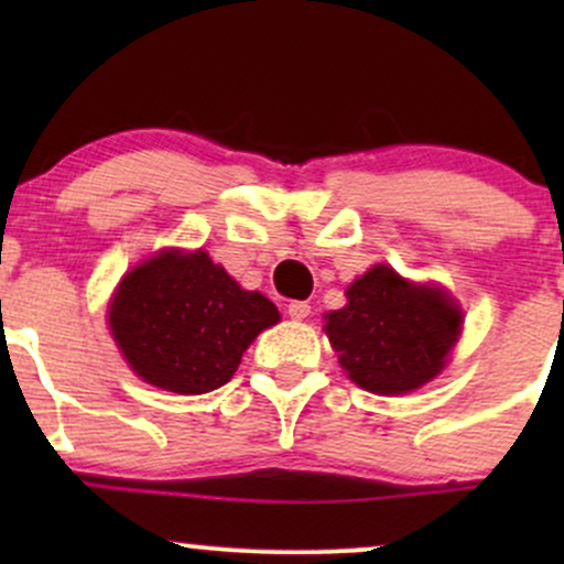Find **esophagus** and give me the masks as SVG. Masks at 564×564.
Returning <instances> with one entry per match:
<instances>
[{
    "instance_id": "1",
    "label": "esophagus",
    "mask_w": 564,
    "mask_h": 564,
    "mask_svg": "<svg viewBox=\"0 0 564 564\" xmlns=\"http://www.w3.org/2000/svg\"><path fill=\"white\" fill-rule=\"evenodd\" d=\"M289 315L294 321H304L310 315V304L307 302H291L289 304Z\"/></svg>"
}]
</instances>
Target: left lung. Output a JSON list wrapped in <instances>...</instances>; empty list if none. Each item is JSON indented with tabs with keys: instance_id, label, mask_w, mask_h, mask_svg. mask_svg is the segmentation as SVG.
<instances>
[{
	"instance_id": "1",
	"label": "left lung",
	"mask_w": 564,
	"mask_h": 564,
	"mask_svg": "<svg viewBox=\"0 0 564 564\" xmlns=\"http://www.w3.org/2000/svg\"><path fill=\"white\" fill-rule=\"evenodd\" d=\"M345 294V307L323 315V332L355 384L377 394H405L443 371L464 326L462 307L448 291L373 264Z\"/></svg>"
}]
</instances>
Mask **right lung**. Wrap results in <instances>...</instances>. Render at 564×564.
I'll use <instances>...</instances> for the list:
<instances>
[{"label":"right lung","mask_w":564,"mask_h":564,"mask_svg":"<svg viewBox=\"0 0 564 564\" xmlns=\"http://www.w3.org/2000/svg\"><path fill=\"white\" fill-rule=\"evenodd\" d=\"M281 313L204 249H164L129 270L108 307L121 355L148 384L204 394L228 384L257 334Z\"/></svg>","instance_id":"add662e5"}]
</instances>
